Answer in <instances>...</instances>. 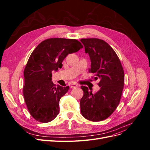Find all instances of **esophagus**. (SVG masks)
<instances>
[{"mask_svg": "<svg viewBox=\"0 0 150 150\" xmlns=\"http://www.w3.org/2000/svg\"><path fill=\"white\" fill-rule=\"evenodd\" d=\"M78 85L76 84H72L71 86V89H74V88H76V87H78Z\"/></svg>", "mask_w": 150, "mask_h": 150, "instance_id": "obj_1", "label": "esophagus"}]
</instances>
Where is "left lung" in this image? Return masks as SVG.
<instances>
[{
	"label": "left lung",
	"instance_id": "left-lung-1",
	"mask_svg": "<svg viewBox=\"0 0 150 150\" xmlns=\"http://www.w3.org/2000/svg\"><path fill=\"white\" fill-rule=\"evenodd\" d=\"M81 41L91 61L89 72L96 76L95 79H100V89L94 94L88 87L81 86L84 94L80 101L81 112L89 121H103L112 114L120 102L124 70L116 53L104 40L89 38Z\"/></svg>",
	"mask_w": 150,
	"mask_h": 150
}]
</instances>
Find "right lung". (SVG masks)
I'll return each instance as SVG.
<instances>
[{
	"label": "right lung",
	"instance_id": "1",
	"mask_svg": "<svg viewBox=\"0 0 150 150\" xmlns=\"http://www.w3.org/2000/svg\"><path fill=\"white\" fill-rule=\"evenodd\" d=\"M83 47L76 39L50 38L43 40L30 56L24 71L23 95L28 110L36 121H52L59 112V101L69 86L54 84L52 71L62 66L67 54Z\"/></svg>",
	"mask_w": 150,
	"mask_h": 150
}]
</instances>
